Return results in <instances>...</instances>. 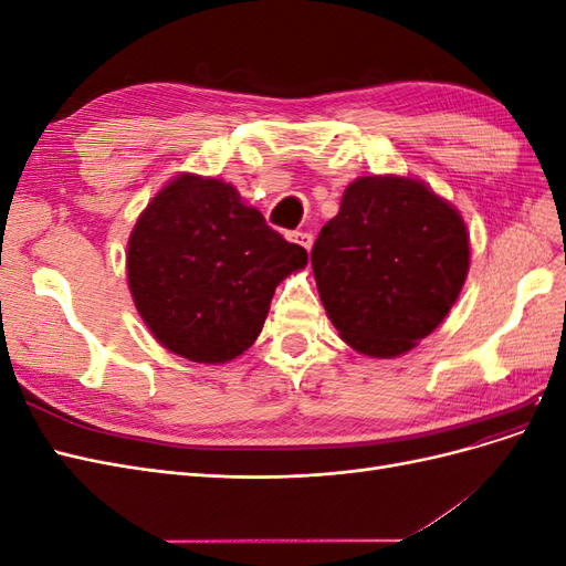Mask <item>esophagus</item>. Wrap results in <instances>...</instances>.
Masks as SVG:
<instances>
[{
  "instance_id": "34e87169",
  "label": "esophagus",
  "mask_w": 566,
  "mask_h": 566,
  "mask_svg": "<svg viewBox=\"0 0 566 566\" xmlns=\"http://www.w3.org/2000/svg\"><path fill=\"white\" fill-rule=\"evenodd\" d=\"M287 241L310 252L312 245H314V235L312 233H304V231H295V233H287Z\"/></svg>"
}]
</instances>
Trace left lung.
I'll list each match as a JSON object with an SVG mask.
<instances>
[{"label": "left lung", "instance_id": "obj_1", "mask_svg": "<svg viewBox=\"0 0 566 566\" xmlns=\"http://www.w3.org/2000/svg\"><path fill=\"white\" fill-rule=\"evenodd\" d=\"M323 310L373 358L418 347L449 316L470 271V233L453 205L416 177H358L312 250Z\"/></svg>", "mask_w": 566, "mask_h": 566}]
</instances>
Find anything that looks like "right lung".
Listing matches in <instances>:
<instances>
[{
	"label": "right lung",
	"mask_w": 566,
	"mask_h": 566,
	"mask_svg": "<svg viewBox=\"0 0 566 566\" xmlns=\"http://www.w3.org/2000/svg\"><path fill=\"white\" fill-rule=\"evenodd\" d=\"M306 250L266 227L235 186L181 172L150 198L127 241V285L160 345L227 364L260 337L276 287Z\"/></svg>",
	"instance_id": "right-lung-1"
}]
</instances>
